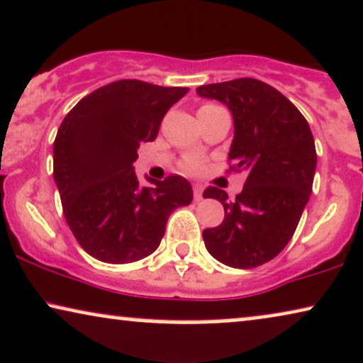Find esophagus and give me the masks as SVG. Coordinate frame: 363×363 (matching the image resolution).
Wrapping results in <instances>:
<instances>
[{"label":"esophagus","mask_w":363,"mask_h":363,"mask_svg":"<svg viewBox=\"0 0 363 363\" xmlns=\"http://www.w3.org/2000/svg\"><path fill=\"white\" fill-rule=\"evenodd\" d=\"M193 193H194V201H201V199H203V186H201V184H194V186H193Z\"/></svg>","instance_id":"1"}]
</instances>
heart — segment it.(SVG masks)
Instances as JSON below:
<instances>
[{
  "mask_svg": "<svg viewBox=\"0 0 363 363\" xmlns=\"http://www.w3.org/2000/svg\"><path fill=\"white\" fill-rule=\"evenodd\" d=\"M215 108H220V106H216V104H203V106L199 108V111L215 110ZM184 169L189 170V172H194V170L199 169V162L196 159H187L186 162H184Z\"/></svg>",
  "mask_w": 363,
  "mask_h": 363,
  "instance_id": "1",
  "label": "heart"
}]
</instances>
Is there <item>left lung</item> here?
I'll return each instance as SVG.
<instances>
[{
    "mask_svg": "<svg viewBox=\"0 0 363 363\" xmlns=\"http://www.w3.org/2000/svg\"><path fill=\"white\" fill-rule=\"evenodd\" d=\"M196 93L228 106L235 126L230 170L247 176L233 201L215 186L203 193L225 208L223 223L203 231L204 245L228 267H259L289 243L309 201L316 170L311 128L286 96L259 79L199 86Z\"/></svg>",
    "mask_w": 363,
    "mask_h": 363,
    "instance_id": "8db88e82",
    "label": "left lung"
}]
</instances>
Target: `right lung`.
I'll list each match as a JSON object with an SVG mask.
<instances>
[{
	"mask_svg": "<svg viewBox=\"0 0 363 363\" xmlns=\"http://www.w3.org/2000/svg\"><path fill=\"white\" fill-rule=\"evenodd\" d=\"M189 87L115 81L82 98L59 126L54 181L77 243L106 264H128L157 250L170 213L193 201L181 176L142 186L138 147L154 142L165 113Z\"/></svg>",
	"mask_w": 363,
	"mask_h": 363,
	"instance_id": "add662e5",
	"label": "right lung"
}]
</instances>
